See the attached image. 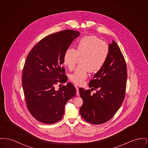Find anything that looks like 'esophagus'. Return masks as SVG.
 <instances>
[{"instance_id":"esophagus-1","label":"esophagus","mask_w":148,"mask_h":148,"mask_svg":"<svg viewBox=\"0 0 148 148\" xmlns=\"http://www.w3.org/2000/svg\"><path fill=\"white\" fill-rule=\"evenodd\" d=\"M76 88V90H77V95L79 94V88H77V86L75 87Z\"/></svg>"}]
</instances>
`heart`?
<instances>
[{
	"label": "heart",
	"mask_w": 148,
	"mask_h": 148,
	"mask_svg": "<svg viewBox=\"0 0 148 148\" xmlns=\"http://www.w3.org/2000/svg\"><path fill=\"white\" fill-rule=\"evenodd\" d=\"M109 53L108 44L95 35L85 36L80 39L77 49L70 48L64 54L63 63L70 70L75 68L79 59V65L69 79L76 85H82L88 77V71L100 70L106 63Z\"/></svg>",
	"instance_id": "obj_1"
}]
</instances>
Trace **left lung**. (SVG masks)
<instances>
[{"label": "left lung", "instance_id": "1", "mask_svg": "<svg viewBox=\"0 0 148 148\" xmlns=\"http://www.w3.org/2000/svg\"><path fill=\"white\" fill-rule=\"evenodd\" d=\"M104 66L95 74L89 84L90 90L79 88L83 104L79 112L87 122L101 124L111 119L121 106L127 86V64L119 46L113 40Z\"/></svg>", "mask_w": 148, "mask_h": 148}]
</instances>
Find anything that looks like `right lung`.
<instances>
[{
    "label": "right lung",
    "instance_id": "add662e5",
    "mask_svg": "<svg viewBox=\"0 0 148 148\" xmlns=\"http://www.w3.org/2000/svg\"><path fill=\"white\" fill-rule=\"evenodd\" d=\"M80 34L65 30L48 35L29 52L24 64L22 86L29 112L38 121L51 124L62 118L66 102L76 94L71 83L56 90L58 82H67L64 54Z\"/></svg>",
    "mask_w": 148,
    "mask_h": 148
}]
</instances>
